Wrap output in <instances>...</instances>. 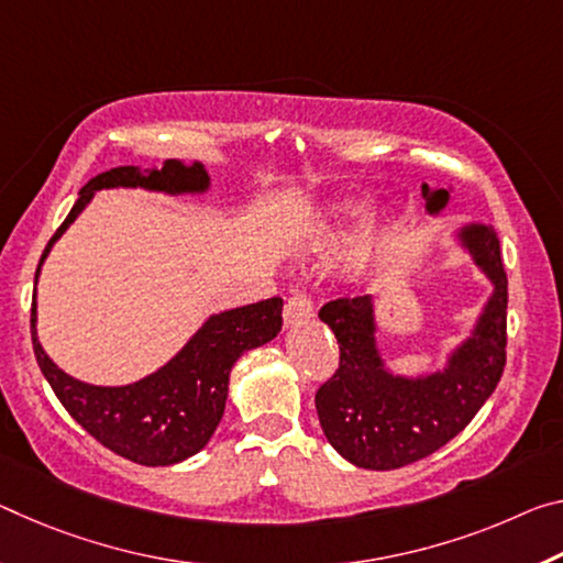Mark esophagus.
<instances>
[{"mask_svg": "<svg viewBox=\"0 0 563 563\" xmlns=\"http://www.w3.org/2000/svg\"><path fill=\"white\" fill-rule=\"evenodd\" d=\"M313 316V300L306 292H296V296H290L288 302H285V310H283V318H285V325H296L302 323V320H308Z\"/></svg>", "mask_w": 563, "mask_h": 563, "instance_id": "34e87169", "label": "esophagus"}]
</instances>
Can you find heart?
I'll use <instances>...</instances> for the list:
<instances>
[{"label":"heart","mask_w":563,"mask_h":563,"mask_svg":"<svg viewBox=\"0 0 563 563\" xmlns=\"http://www.w3.org/2000/svg\"><path fill=\"white\" fill-rule=\"evenodd\" d=\"M358 210H361V205H355V202H343L341 208H338L335 218H338V220H347V218L358 216Z\"/></svg>","instance_id":"heart-1"}]
</instances>
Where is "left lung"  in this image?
<instances>
[{"label":"left lung","mask_w":563,"mask_h":563,"mask_svg":"<svg viewBox=\"0 0 563 563\" xmlns=\"http://www.w3.org/2000/svg\"><path fill=\"white\" fill-rule=\"evenodd\" d=\"M426 208L439 212L445 190H428ZM461 240L494 283V296L445 371L426 378H398L383 371L373 338V300L335 298L318 318L333 330L341 361L316 390V410L330 445L355 466L390 471L421 461L471 423L494 394L506 365L508 280L498 238L486 225L463 228Z\"/></svg>","instance_id":"obj_1"}]
</instances>
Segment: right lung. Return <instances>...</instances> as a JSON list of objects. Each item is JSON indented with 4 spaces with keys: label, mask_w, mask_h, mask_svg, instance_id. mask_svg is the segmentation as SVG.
I'll return each mask as SVG.
<instances>
[{
    "label": "right lung",
    "mask_w": 563,
    "mask_h": 563,
    "mask_svg": "<svg viewBox=\"0 0 563 563\" xmlns=\"http://www.w3.org/2000/svg\"><path fill=\"white\" fill-rule=\"evenodd\" d=\"M137 185L165 192H202L210 185V177L200 163L183 165L180 159H165L163 169L145 175H140L132 165L107 169L79 190L75 208L49 238L40 263L47 257L55 240L69 228V222L92 200L95 190ZM34 285H37V275H34ZM34 323H37V308L32 302L34 355L67 413L95 441H100L118 456L135 461L140 466H169V463L195 456L216 433L222 410H225L230 371L250 347L273 341L280 333L283 300L267 298L212 316L165 368L122 388L87 386L82 380L69 378L42 351Z\"/></svg>",
    "instance_id": "add662e5"
}]
</instances>
